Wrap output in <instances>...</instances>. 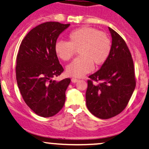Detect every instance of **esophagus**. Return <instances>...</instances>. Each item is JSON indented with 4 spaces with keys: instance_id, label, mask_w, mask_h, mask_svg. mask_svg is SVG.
Returning <instances> with one entry per match:
<instances>
[{
    "instance_id": "obj_1",
    "label": "esophagus",
    "mask_w": 149,
    "mask_h": 149,
    "mask_svg": "<svg viewBox=\"0 0 149 149\" xmlns=\"http://www.w3.org/2000/svg\"><path fill=\"white\" fill-rule=\"evenodd\" d=\"M79 81V79H75V78H72V79H71V81L73 83H76V82H78V81Z\"/></svg>"
}]
</instances>
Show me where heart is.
Here are the masks:
<instances>
[{
	"label": "heart",
	"mask_w": 149,
	"mask_h": 149,
	"mask_svg": "<svg viewBox=\"0 0 149 149\" xmlns=\"http://www.w3.org/2000/svg\"><path fill=\"white\" fill-rule=\"evenodd\" d=\"M112 49L110 38L97 29L83 26L70 32L68 42L58 40L54 50L56 55L64 61L72 58L79 50L81 56L70 63L66 68L68 76L82 77L96 66L101 65L109 59Z\"/></svg>",
	"instance_id": "b5f03b06"
}]
</instances>
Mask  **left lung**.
<instances>
[{"label":"left lung","mask_w":149,"mask_h":149,"mask_svg":"<svg viewBox=\"0 0 149 149\" xmlns=\"http://www.w3.org/2000/svg\"><path fill=\"white\" fill-rule=\"evenodd\" d=\"M109 29L112 37L110 56L98 71L88 76L86 93L88 109L101 119H109L124 110L136 84L134 61L126 42L114 30Z\"/></svg>","instance_id":"obj_1"}]
</instances>
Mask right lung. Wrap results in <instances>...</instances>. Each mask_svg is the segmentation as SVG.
Instances as JSON below:
<instances>
[{"instance_id": "obj_1", "label": "right lung", "mask_w": 149, "mask_h": 149, "mask_svg": "<svg viewBox=\"0 0 149 149\" xmlns=\"http://www.w3.org/2000/svg\"><path fill=\"white\" fill-rule=\"evenodd\" d=\"M70 24L46 22L31 29L16 58V81L25 103L37 115L51 117L63 107L70 79H52L63 71L54 50L58 37Z\"/></svg>"}]
</instances>
